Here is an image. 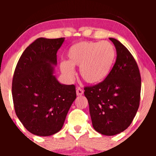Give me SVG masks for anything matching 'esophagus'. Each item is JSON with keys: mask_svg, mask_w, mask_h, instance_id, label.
<instances>
[{"mask_svg": "<svg viewBox=\"0 0 156 156\" xmlns=\"http://www.w3.org/2000/svg\"><path fill=\"white\" fill-rule=\"evenodd\" d=\"M76 94L78 96H80L83 94V90L80 87H77Z\"/></svg>", "mask_w": 156, "mask_h": 156, "instance_id": "obj_1", "label": "esophagus"}]
</instances>
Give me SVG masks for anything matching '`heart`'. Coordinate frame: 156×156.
I'll return each instance as SVG.
<instances>
[{
  "label": "heart",
  "instance_id": "b5f03b06",
  "mask_svg": "<svg viewBox=\"0 0 156 156\" xmlns=\"http://www.w3.org/2000/svg\"><path fill=\"white\" fill-rule=\"evenodd\" d=\"M69 60L61 63V69L69 76L74 75V67H80L84 81L98 83L108 76L116 56L115 48L109 42H80L71 46Z\"/></svg>",
  "mask_w": 156,
  "mask_h": 156
}]
</instances>
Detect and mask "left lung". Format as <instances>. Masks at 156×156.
<instances>
[{"label": "left lung", "mask_w": 156, "mask_h": 156, "mask_svg": "<svg viewBox=\"0 0 156 156\" xmlns=\"http://www.w3.org/2000/svg\"><path fill=\"white\" fill-rule=\"evenodd\" d=\"M117 59L108 76L101 83L84 87L94 129L114 136L130 126L140 103L141 76L130 51L114 38Z\"/></svg>", "instance_id": "1"}]
</instances>
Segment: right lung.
<instances>
[{
	"label": "right lung",
	"instance_id": "1",
	"mask_svg": "<svg viewBox=\"0 0 156 156\" xmlns=\"http://www.w3.org/2000/svg\"><path fill=\"white\" fill-rule=\"evenodd\" d=\"M64 37L39 38L26 48L16 66L12 98L17 117L31 133L51 136L63 126L76 98V86L61 84L53 76Z\"/></svg>",
	"mask_w": 156,
	"mask_h": 156
}]
</instances>
